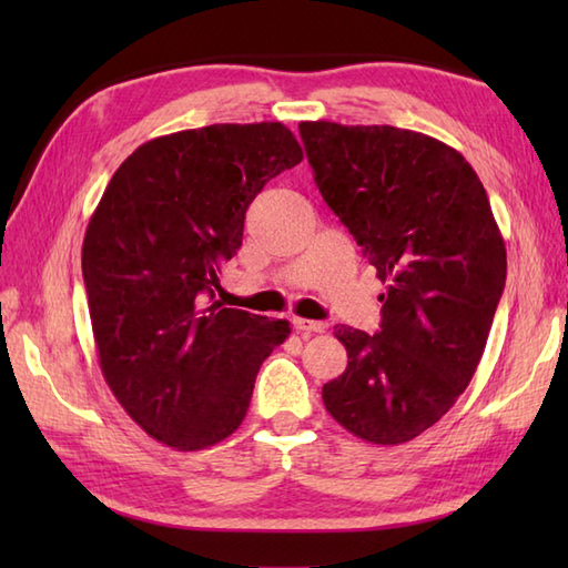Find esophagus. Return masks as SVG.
<instances>
[{"instance_id":"esophagus-1","label":"esophagus","mask_w":568,"mask_h":568,"mask_svg":"<svg viewBox=\"0 0 568 568\" xmlns=\"http://www.w3.org/2000/svg\"><path fill=\"white\" fill-rule=\"evenodd\" d=\"M293 327H295L297 332H303V334H315V332H324V329H327V324H324V322L303 320V317H295V320H293Z\"/></svg>"}]
</instances>
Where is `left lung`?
Masks as SVG:
<instances>
[{"mask_svg": "<svg viewBox=\"0 0 568 568\" xmlns=\"http://www.w3.org/2000/svg\"><path fill=\"white\" fill-rule=\"evenodd\" d=\"M315 183L385 283L381 329L334 327L348 364L327 413L371 444L439 422L474 378L505 287L486 187L446 143L397 126L300 124Z\"/></svg>", "mask_w": 568, "mask_h": 568, "instance_id": "obj_1", "label": "left lung"}]
</instances>
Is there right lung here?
Masks as SVG:
<instances>
[{
  "label": "right lung",
  "mask_w": 568,
  "mask_h": 568,
  "mask_svg": "<svg viewBox=\"0 0 568 568\" xmlns=\"http://www.w3.org/2000/svg\"><path fill=\"white\" fill-rule=\"evenodd\" d=\"M303 161L281 122L212 124L143 143L116 168L82 244L100 368L153 439L195 452L246 417L291 324L222 307V265L263 185Z\"/></svg>",
  "instance_id": "right-lung-1"
}]
</instances>
